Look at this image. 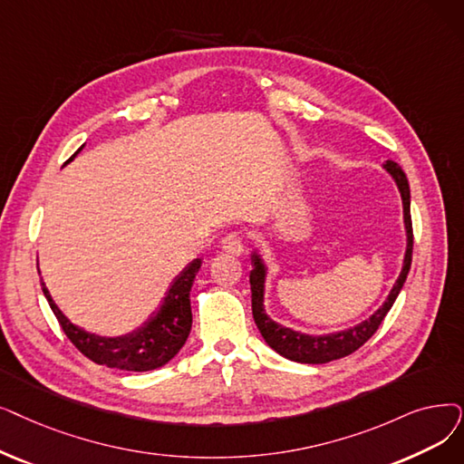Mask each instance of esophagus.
<instances>
[{"mask_svg": "<svg viewBox=\"0 0 464 464\" xmlns=\"http://www.w3.org/2000/svg\"><path fill=\"white\" fill-rule=\"evenodd\" d=\"M221 250L233 254V256H240L245 252V237L243 233H229L224 238H221Z\"/></svg>", "mask_w": 464, "mask_h": 464, "instance_id": "1", "label": "esophagus"}]
</instances>
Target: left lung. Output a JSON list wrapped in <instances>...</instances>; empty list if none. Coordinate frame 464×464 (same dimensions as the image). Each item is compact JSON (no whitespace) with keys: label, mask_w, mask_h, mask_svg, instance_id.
Here are the masks:
<instances>
[{"label":"left lung","mask_w":464,"mask_h":464,"mask_svg":"<svg viewBox=\"0 0 464 464\" xmlns=\"http://www.w3.org/2000/svg\"><path fill=\"white\" fill-rule=\"evenodd\" d=\"M382 167H385L387 172L394 178V182L401 195L408 246H406V256H404V266H401L400 276L396 278L387 301L368 320L360 322V324H356L349 330L326 334V335H307V334L295 332L292 328L280 326L278 322L269 318V314L266 313V307H264L267 269L264 266V261H261L259 254L257 252L252 254L254 267L250 271V290H252V314L256 320V326H257L259 334L264 335V339L267 341V345L285 358L301 362V364H326V362L349 356L351 353H354L356 349L364 345L366 341L377 332L382 318L387 316L401 286H404L410 267H411V252H413V227H411V214H410V184H408V178H406L404 170H401L400 165L394 163V160H387Z\"/></svg>","instance_id":"8db88e82"}]
</instances>
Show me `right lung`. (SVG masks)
<instances>
[{
  "mask_svg": "<svg viewBox=\"0 0 464 464\" xmlns=\"http://www.w3.org/2000/svg\"><path fill=\"white\" fill-rule=\"evenodd\" d=\"M82 148H79L64 165H68L70 160L82 151ZM200 264H203L200 257L193 259L191 264L172 280V285L167 290L163 301H160V305L157 307V311L151 313V316L142 326H138L130 334L117 337L89 334L83 328L72 324L66 314L56 307L45 282H42V288L58 320V324L63 326L64 334L77 347V351H82L89 360L96 362L100 366L125 372H150L165 366L186 343L193 320L189 292L193 286L195 275L200 269Z\"/></svg>",
  "mask_w": 464,
  "mask_h": 464,
  "instance_id": "right-lung-1",
  "label": "right lung"
}]
</instances>
